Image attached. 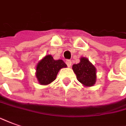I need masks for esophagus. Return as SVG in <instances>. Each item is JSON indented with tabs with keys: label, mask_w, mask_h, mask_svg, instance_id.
I'll return each instance as SVG.
<instances>
[{
	"label": "esophagus",
	"mask_w": 126,
	"mask_h": 126,
	"mask_svg": "<svg viewBox=\"0 0 126 126\" xmlns=\"http://www.w3.org/2000/svg\"><path fill=\"white\" fill-rule=\"evenodd\" d=\"M66 64H67V65L68 66V67H71L72 65V61L71 60H67L66 61Z\"/></svg>",
	"instance_id": "1"
}]
</instances>
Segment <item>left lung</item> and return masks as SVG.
Here are the masks:
<instances>
[{
    "instance_id": "1",
    "label": "left lung",
    "mask_w": 126,
    "mask_h": 126,
    "mask_svg": "<svg viewBox=\"0 0 126 126\" xmlns=\"http://www.w3.org/2000/svg\"><path fill=\"white\" fill-rule=\"evenodd\" d=\"M72 69L76 75L77 80L84 86L91 87L95 84L96 80L95 67L87 58L82 57L80 62L73 65Z\"/></svg>"
}]
</instances>
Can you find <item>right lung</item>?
Returning <instances> with one entry per match:
<instances>
[{"label":"right lung","instance_id":"obj_1","mask_svg":"<svg viewBox=\"0 0 126 126\" xmlns=\"http://www.w3.org/2000/svg\"><path fill=\"white\" fill-rule=\"evenodd\" d=\"M66 67L63 60H54L51 55H46L37 65L36 77L40 84L46 85L54 81L59 71Z\"/></svg>","mask_w":126,"mask_h":126}]
</instances>
